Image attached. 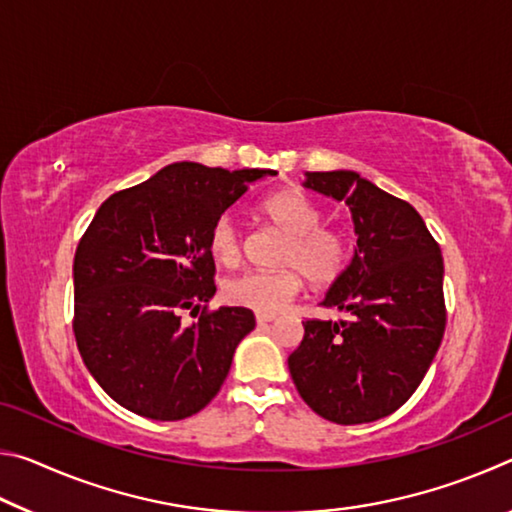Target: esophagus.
Wrapping results in <instances>:
<instances>
[{"instance_id":"34e87169","label":"esophagus","mask_w":512,"mask_h":512,"mask_svg":"<svg viewBox=\"0 0 512 512\" xmlns=\"http://www.w3.org/2000/svg\"><path fill=\"white\" fill-rule=\"evenodd\" d=\"M275 316H264V314H257V323L259 325H266V323H273Z\"/></svg>"}]
</instances>
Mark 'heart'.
Wrapping results in <instances>:
<instances>
[{"label":"heart","mask_w":512,"mask_h":512,"mask_svg":"<svg viewBox=\"0 0 512 512\" xmlns=\"http://www.w3.org/2000/svg\"><path fill=\"white\" fill-rule=\"evenodd\" d=\"M259 212L273 228L287 235L277 255V266H282V271L239 273L223 284V296L235 307L275 316L300 293L302 275L318 289L339 280L348 266L350 248L343 232L323 225V210L298 189H284L268 196ZM207 248L221 266L239 264L244 244L237 223L230 216L216 219L207 237Z\"/></svg>","instance_id":"obj_1"}]
</instances>
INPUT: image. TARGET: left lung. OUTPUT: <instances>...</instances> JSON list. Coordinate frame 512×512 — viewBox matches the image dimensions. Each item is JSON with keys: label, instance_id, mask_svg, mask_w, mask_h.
Listing matches in <instances>:
<instances>
[{"label": "left lung", "instance_id": "left-lung-1", "mask_svg": "<svg viewBox=\"0 0 512 512\" xmlns=\"http://www.w3.org/2000/svg\"><path fill=\"white\" fill-rule=\"evenodd\" d=\"M307 187L345 201L357 248L323 307L350 320L307 318L289 357L311 411L336 424L386 418L427 375L447 325L443 255L415 207L354 171H311Z\"/></svg>", "mask_w": 512, "mask_h": 512}]
</instances>
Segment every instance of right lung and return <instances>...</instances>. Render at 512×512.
Here are the masks:
<instances>
[{"instance_id":"add662e5","label":"right lung","mask_w":512,"mask_h":512,"mask_svg":"<svg viewBox=\"0 0 512 512\" xmlns=\"http://www.w3.org/2000/svg\"><path fill=\"white\" fill-rule=\"evenodd\" d=\"M271 169L176 162L103 201L74 255V336L112 400L173 422L221 391L250 309H207L214 296L212 225ZM185 310L198 315L182 323Z\"/></svg>"}]
</instances>
